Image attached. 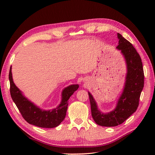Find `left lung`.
<instances>
[{
  "mask_svg": "<svg viewBox=\"0 0 155 155\" xmlns=\"http://www.w3.org/2000/svg\"><path fill=\"white\" fill-rule=\"evenodd\" d=\"M118 45L116 47L123 56L127 64V74L121 94L114 109L103 113L98 107L93 95L89 96L92 117L102 127H116L126 120L137 109L140 93L144 87V71L140 55L133 45L117 33Z\"/></svg>",
  "mask_w": 155,
  "mask_h": 155,
  "instance_id": "obj_1",
  "label": "left lung"
}]
</instances>
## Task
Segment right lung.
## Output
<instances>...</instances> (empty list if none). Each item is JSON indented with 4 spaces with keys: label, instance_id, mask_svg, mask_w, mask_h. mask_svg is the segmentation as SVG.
<instances>
[{
    "label": "right lung",
    "instance_id": "obj_1",
    "mask_svg": "<svg viewBox=\"0 0 155 155\" xmlns=\"http://www.w3.org/2000/svg\"><path fill=\"white\" fill-rule=\"evenodd\" d=\"M9 81L11 84V95L22 117L29 124L41 128H54L58 127L64 119L67 113L68 99L78 89L79 85L71 84L65 87L61 93V101L57 107L51 110L42 109L26 97L22 92L13 82L12 67L10 68Z\"/></svg>",
    "mask_w": 155,
    "mask_h": 155
}]
</instances>
